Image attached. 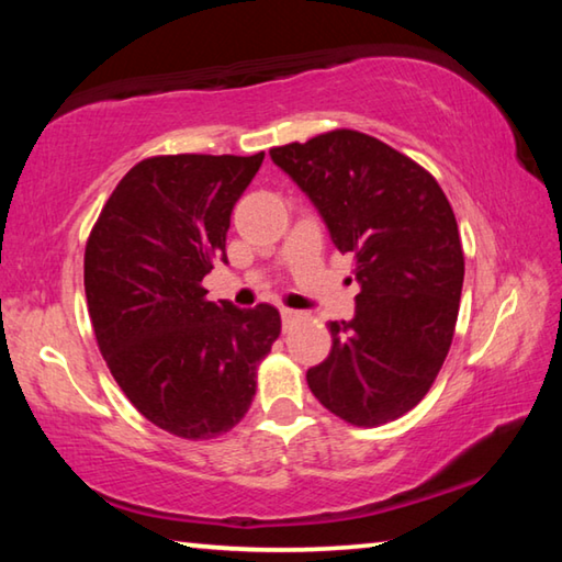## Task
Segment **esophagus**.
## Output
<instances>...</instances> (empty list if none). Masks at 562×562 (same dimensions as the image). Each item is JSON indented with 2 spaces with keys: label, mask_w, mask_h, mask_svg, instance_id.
<instances>
[{
  "label": "esophagus",
  "mask_w": 562,
  "mask_h": 562,
  "mask_svg": "<svg viewBox=\"0 0 562 562\" xmlns=\"http://www.w3.org/2000/svg\"><path fill=\"white\" fill-rule=\"evenodd\" d=\"M280 317H282V325H290V322H294L300 317V312L297 310H288L284 307L282 312H280Z\"/></svg>",
  "instance_id": "34e87169"
}]
</instances>
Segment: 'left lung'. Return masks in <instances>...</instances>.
<instances>
[{
  "label": "left lung",
  "instance_id": "obj_1",
  "mask_svg": "<svg viewBox=\"0 0 562 562\" xmlns=\"http://www.w3.org/2000/svg\"><path fill=\"white\" fill-rule=\"evenodd\" d=\"M355 258V317L329 322L312 394L345 422L382 426L429 392L449 355L463 288L459 225L436 178L367 133L339 128L270 150Z\"/></svg>",
  "mask_w": 562,
  "mask_h": 562
}]
</instances>
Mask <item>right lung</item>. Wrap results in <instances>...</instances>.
Wrapping results in <instances>:
<instances>
[{"label":"right lung","instance_id":"1","mask_svg":"<svg viewBox=\"0 0 562 562\" xmlns=\"http://www.w3.org/2000/svg\"><path fill=\"white\" fill-rule=\"evenodd\" d=\"M262 158L140 160L103 205L83 255L93 335L113 379L150 424L188 441L240 424L280 337L272 304L207 302L201 284L227 262L231 213Z\"/></svg>","mask_w":562,"mask_h":562}]
</instances>
